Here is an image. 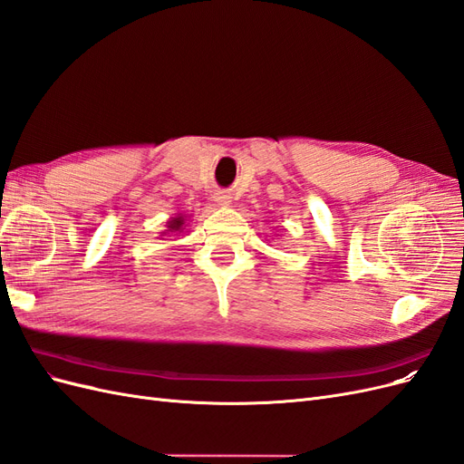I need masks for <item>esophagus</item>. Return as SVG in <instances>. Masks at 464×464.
Wrapping results in <instances>:
<instances>
[{
    "label": "esophagus",
    "instance_id": "esophagus-1",
    "mask_svg": "<svg viewBox=\"0 0 464 464\" xmlns=\"http://www.w3.org/2000/svg\"><path fill=\"white\" fill-rule=\"evenodd\" d=\"M217 203L218 205H230V195L228 193H218L217 195Z\"/></svg>",
    "mask_w": 464,
    "mask_h": 464
}]
</instances>
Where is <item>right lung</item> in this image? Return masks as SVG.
<instances>
[{
	"mask_svg": "<svg viewBox=\"0 0 464 464\" xmlns=\"http://www.w3.org/2000/svg\"><path fill=\"white\" fill-rule=\"evenodd\" d=\"M184 222H186V218L181 215L170 218V220H168V230L166 232H181V228H184Z\"/></svg>",
	"mask_w": 464,
	"mask_h": 464,
	"instance_id": "right-lung-1",
	"label": "right lung"
}]
</instances>
